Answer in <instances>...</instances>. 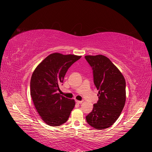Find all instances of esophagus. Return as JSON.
Returning a JSON list of instances; mask_svg holds the SVG:
<instances>
[{
	"instance_id": "1",
	"label": "esophagus",
	"mask_w": 152,
	"mask_h": 152,
	"mask_svg": "<svg viewBox=\"0 0 152 152\" xmlns=\"http://www.w3.org/2000/svg\"><path fill=\"white\" fill-rule=\"evenodd\" d=\"M76 102L78 103V104H82L83 102L82 101H78V100H76Z\"/></svg>"
}]
</instances>
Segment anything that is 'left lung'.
Here are the masks:
<instances>
[{"mask_svg":"<svg viewBox=\"0 0 152 152\" xmlns=\"http://www.w3.org/2000/svg\"><path fill=\"white\" fill-rule=\"evenodd\" d=\"M92 67L99 101L86 116L89 125L99 130L108 128L120 115L126 101V83L121 72L108 57L102 55L86 56Z\"/></svg>","mask_w":152,"mask_h":152,"instance_id":"8db88e82","label":"left lung"}]
</instances>
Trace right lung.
I'll use <instances>...</instances> for the list:
<instances>
[{"instance_id":"right-lung-1","label":"right lung","mask_w":152,"mask_h":152,"mask_svg":"<svg viewBox=\"0 0 152 152\" xmlns=\"http://www.w3.org/2000/svg\"><path fill=\"white\" fill-rule=\"evenodd\" d=\"M75 55L53 53L38 64L32 74L31 96L41 119L48 125L57 127L69 119L75 101L57 91L68 69L81 58Z\"/></svg>"}]
</instances>
